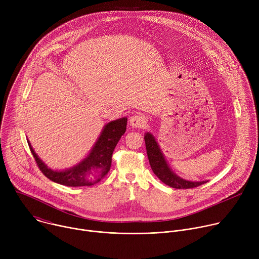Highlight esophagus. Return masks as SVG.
I'll return each mask as SVG.
<instances>
[{
  "label": "esophagus",
  "mask_w": 259,
  "mask_h": 259,
  "mask_svg": "<svg viewBox=\"0 0 259 259\" xmlns=\"http://www.w3.org/2000/svg\"><path fill=\"white\" fill-rule=\"evenodd\" d=\"M130 125L133 128H142L146 125V117L142 114L134 115L130 118Z\"/></svg>",
  "instance_id": "1"
}]
</instances>
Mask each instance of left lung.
Returning <instances> with one entry per match:
<instances>
[{
	"label": "left lung",
	"instance_id": "left-lung-1",
	"mask_svg": "<svg viewBox=\"0 0 259 259\" xmlns=\"http://www.w3.org/2000/svg\"><path fill=\"white\" fill-rule=\"evenodd\" d=\"M144 141L146 146V153L149 157V161L153 172L158 176V178L167 186L173 189L187 190L197 188L201 184L206 183V181H189L177 176L167 164L163 153L160 150V146L156 141L155 137L151 133H145Z\"/></svg>",
	"mask_w": 259,
	"mask_h": 259
}]
</instances>
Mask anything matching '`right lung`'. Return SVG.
I'll return each instance as SVG.
<instances>
[{"instance_id": "right-lung-1", "label": "right lung", "mask_w": 259, "mask_h": 259, "mask_svg": "<svg viewBox=\"0 0 259 259\" xmlns=\"http://www.w3.org/2000/svg\"><path fill=\"white\" fill-rule=\"evenodd\" d=\"M127 127V118H121L107 123L90 154L79 164L69 169L57 171L48 168L39 158L27 141L29 150L42 173L50 180L66 187H90L99 182L108 173L112 166V156L115 147Z\"/></svg>"}]
</instances>
